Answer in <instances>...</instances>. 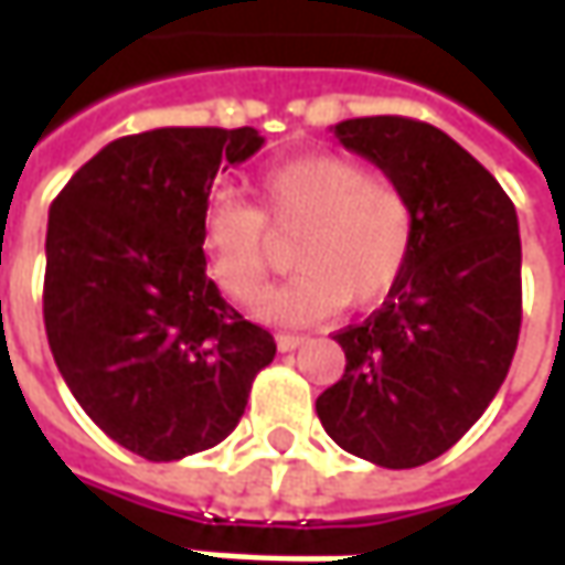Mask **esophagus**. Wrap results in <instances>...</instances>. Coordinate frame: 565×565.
<instances>
[{"label":"esophagus","mask_w":565,"mask_h":565,"mask_svg":"<svg viewBox=\"0 0 565 565\" xmlns=\"http://www.w3.org/2000/svg\"><path fill=\"white\" fill-rule=\"evenodd\" d=\"M305 342V337H298V333H276V345H279V352H292Z\"/></svg>","instance_id":"obj_1"}]
</instances>
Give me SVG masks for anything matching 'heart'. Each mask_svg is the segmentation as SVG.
<instances>
[{
    "label": "heart",
    "mask_w": 565,
    "mask_h": 565,
    "mask_svg": "<svg viewBox=\"0 0 565 565\" xmlns=\"http://www.w3.org/2000/svg\"><path fill=\"white\" fill-rule=\"evenodd\" d=\"M257 206L213 194L201 206L198 245L220 292L250 305L273 267V235L301 232L295 276L264 295L273 323H315L345 305L371 308L396 289L418 245V206L408 188L367 172L345 153H305L267 166Z\"/></svg>",
    "instance_id": "1"
}]
</instances>
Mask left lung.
<instances>
[{
	"instance_id": "1",
	"label": "left lung",
	"mask_w": 565,
	"mask_h": 565,
	"mask_svg": "<svg viewBox=\"0 0 565 565\" xmlns=\"http://www.w3.org/2000/svg\"><path fill=\"white\" fill-rule=\"evenodd\" d=\"M418 206V245L383 308L339 330L345 374L317 418L380 468L444 456L510 374L522 327V242L500 182L440 128L402 116L333 128Z\"/></svg>"
}]
</instances>
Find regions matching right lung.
<instances>
[{"label": "right lung", "instance_id": "1", "mask_svg": "<svg viewBox=\"0 0 565 565\" xmlns=\"http://www.w3.org/2000/svg\"><path fill=\"white\" fill-rule=\"evenodd\" d=\"M254 128H153L106 143L50 206L43 323L77 405L150 462L226 440L273 337L206 279L201 206Z\"/></svg>", "mask_w": 565, "mask_h": 565}]
</instances>
